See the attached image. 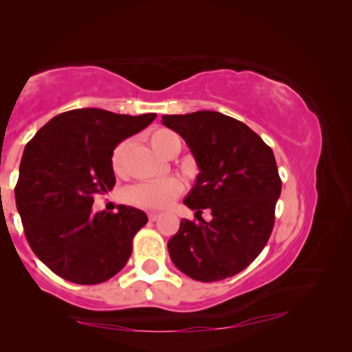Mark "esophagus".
Masks as SVG:
<instances>
[{
    "instance_id": "1",
    "label": "esophagus",
    "mask_w": 352,
    "mask_h": 352,
    "mask_svg": "<svg viewBox=\"0 0 352 352\" xmlns=\"http://www.w3.org/2000/svg\"><path fill=\"white\" fill-rule=\"evenodd\" d=\"M147 216H148V220H151V222H155V220H158L160 214L158 212H148Z\"/></svg>"
}]
</instances>
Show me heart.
<instances>
[{"label":"heart","mask_w":352,"mask_h":352,"mask_svg":"<svg viewBox=\"0 0 352 352\" xmlns=\"http://www.w3.org/2000/svg\"><path fill=\"white\" fill-rule=\"evenodd\" d=\"M151 147L163 158L177 155L182 148V140L175 132L168 129H158L148 136ZM129 142L124 141L111 153V168L116 175L126 172V153ZM183 184L177 177H168L160 182H144L132 184L122 190V200L129 205L142 208V210H163L169 206L175 197L180 195Z\"/></svg>","instance_id":"b5f03b06"}]
</instances>
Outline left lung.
Here are the masks:
<instances>
[{"label": "left lung", "mask_w": 352, "mask_h": 352, "mask_svg": "<svg viewBox=\"0 0 352 352\" xmlns=\"http://www.w3.org/2000/svg\"><path fill=\"white\" fill-rule=\"evenodd\" d=\"M162 122L186 141L199 175L183 204L199 222L183 219L168 242L172 262L201 283L234 276L265 247L281 194L275 155L234 118L200 110L164 115ZM210 209V223L201 211Z\"/></svg>", "instance_id": "1"}]
</instances>
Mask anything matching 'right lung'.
I'll use <instances>...</instances> for the list:
<instances>
[{
    "label": "right lung",
    "instance_id": "1",
    "mask_svg": "<svg viewBox=\"0 0 352 352\" xmlns=\"http://www.w3.org/2000/svg\"><path fill=\"white\" fill-rule=\"evenodd\" d=\"M155 113L118 115L100 109L60 113L28 142L15 186L16 210L32 252L76 284L104 283L127 264L132 241L147 223L144 211L119 205L93 212L96 194L116 183L111 153L141 132Z\"/></svg>",
    "mask_w": 352,
    "mask_h": 352
}]
</instances>
